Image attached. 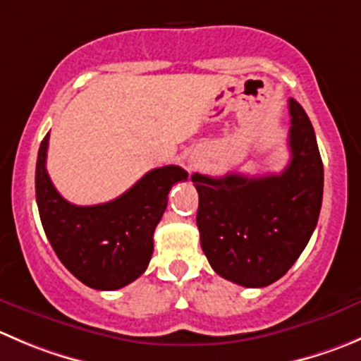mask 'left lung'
Listing matches in <instances>:
<instances>
[{
    "instance_id": "left-lung-1",
    "label": "left lung",
    "mask_w": 361,
    "mask_h": 361,
    "mask_svg": "<svg viewBox=\"0 0 361 361\" xmlns=\"http://www.w3.org/2000/svg\"><path fill=\"white\" fill-rule=\"evenodd\" d=\"M291 160L281 174H192L201 247L220 277L264 288L288 274L309 243L323 202V160L312 123L289 99Z\"/></svg>"
}]
</instances>
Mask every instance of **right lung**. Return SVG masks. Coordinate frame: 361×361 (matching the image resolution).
I'll return each mask as SVG.
<instances>
[{
	"label": "right lung",
	"instance_id": "right-lung-1",
	"mask_svg": "<svg viewBox=\"0 0 361 361\" xmlns=\"http://www.w3.org/2000/svg\"><path fill=\"white\" fill-rule=\"evenodd\" d=\"M47 146L49 134L38 149L35 192L49 243L65 268L87 288H125L148 268L153 233L167 208V195L188 173L178 166L159 167L113 201L75 206L59 195L49 178Z\"/></svg>",
	"mask_w": 361,
	"mask_h": 361
}]
</instances>
